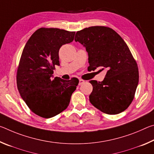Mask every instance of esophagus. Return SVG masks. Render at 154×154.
Instances as JSON below:
<instances>
[{
  "label": "esophagus",
  "instance_id": "1",
  "mask_svg": "<svg viewBox=\"0 0 154 154\" xmlns=\"http://www.w3.org/2000/svg\"><path fill=\"white\" fill-rule=\"evenodd\" d=\"M85 82V81L84 80H83V79H80L79 80V85H81L82 84H83V83Z\"/></svg>",
  "mask_w": 154,
  "mask_h": 154
}]
</instances>
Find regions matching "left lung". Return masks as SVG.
<instances>
[{"label":"left lung","instance_id":"left-lung-1","mask_svg":"<svg viewBox=\"0 0 154 154\" xmlns=\"http://www.w3.org/2000/svg\"><path fill=\"white\" fill-rule=\"evenodd\" d=\"M75 41L86 49L90 71H107L103 82L90 81L91 104L109 115L126 110L134 97L139 70L123 38L110 28L91 26L77 32Z\"/></svg>","mask_w":154,"mask_h":154}]
</instances>
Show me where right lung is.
Wrapping results in <instances>:
<instances>
[{
    "instance_id": "1",
    "label": "right lung",
    "mask_w": 154,
    "mask_h": 154,
    "mask_svg": "<svg viewBox=\"0 0 154 154\" xmlns=\"http://www.w3.org/2000/svg\"><path fill=\"white\" fill-rule=\"evenodd\" d=\"M75 32L41 28L34 32L23 49L17 71V89L33 113L50 118L69 106L79 80H64L53 73L60 66L59 49L74 40Z\"/></svg>"
}]
</instances>
